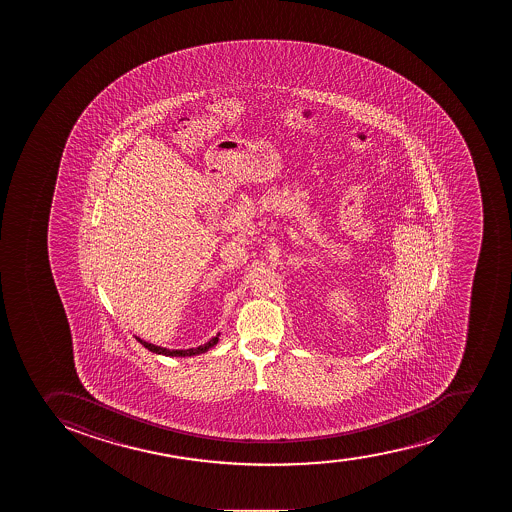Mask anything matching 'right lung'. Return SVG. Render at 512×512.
Instances as JSON below:
<instances>
[{
  "label": "right lung",
  "mask_w": 512,
  "mask_h": 512,
  "mask_svg": "<svg viewBox=\"0 0 512 512\" xmlns=\"http://www.w3.org/2000/svg\"><path fill=\"white\" fill-rule=\"evenodd\" d=\"M218 335L220 334H217V337H213L212 340H208L207 344L200 345L197 349L187 350L163 349V347H158V345L148 344V342L138 339V337L137 340L143 345V347H145V349L150 350V352H155V354L168 355V357H190V355L203 354V352H207L208 349H212L213 345L218 342Z\"/></svg>",
  "instance_id": "add662e5"
}]
</instances>
